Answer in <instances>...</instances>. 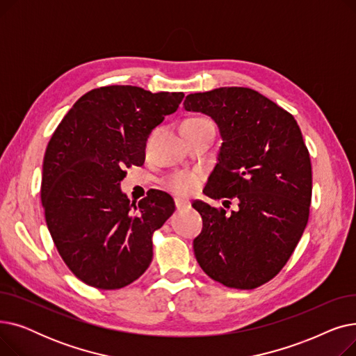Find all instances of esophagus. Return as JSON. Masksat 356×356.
Returning <instances> with one entry per match:
<instances>
[{"mask_svg": "<svg viewBox=\"0 0 356 356\" xmlns=\"http://www.w3.org/2000/svg\"><path fill=\"white\" fill-rule=\"evenodd\" d=\"M175 204H176V208H177V209H186V208H189V207H191V202H189L188 199L176 197V199H175Z\"/></svg>", "mask_w": 356, "mask_h": 356, "instance_id": "obj_1", "label": "esophagus"}]
</instances>
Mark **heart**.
Returning a JSON list of instances; mask_svg holds the SVG:
<instances>
[{
    "instance_id": "obj_1",
    "label": "heart",
    "mask_w": 356,
    "mask_h": 356,
    "mask_svg": "<svg viewBox=\"0 0 356 356\" xmlns=\"http://www.w3.org/2000/svg\"><path fill=\"white\" fill-rule=\"evenodd\" d=\"M192 120H197V118H192ZM199 183H200V176L192 172L176 173L167 181L168 188H170L175 193L181 196L192 195L199 188Z\"/></svg>"
}]
</instances>
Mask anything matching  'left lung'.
<instances>
[{
	"label": "left lung",
	"instance_id": "8db88e82",
	"mask_svg": "<svg viewBox=\"0 0 356 356\" xmlns=\"http://www.w3.org/2000/svg\"><path fill=\"white\" fill-rule=\"evenodd\" d=\"M183 106L209 115L222 137L204 195L238 199L231 215L202 200L192 204L203 220L195 257L223 286L259 287L286 266L309 220L312 164L302 131L287 111L250 88L191 93Z\"/></svg>",
	"mask_w": 356,
	"mask_h": 356
}]
</instances>
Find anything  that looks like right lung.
I'll use <instances>...</instances> for the list:
<instances>
[{
  "label": "right lung",
  "instance_id": "obj_1",
  "mask_svg": "<svg viewBox=\"0 0 356 356\" xmlns=\"http://www.w3.org/2000/svg\"><path fill=\"white\" fill-rule=\"evenodd\" d=\"M183 92L138 86L92 89L69 109L43 160L42 204L65 264L88 286L115 290L144 274L153 259V232L175 212L160 191L129 203L121 192L125 168L141 165L145 143Z\"/></svg>",
  "mask_w": 356,
  "mask_h": 356
}]
</instances>
